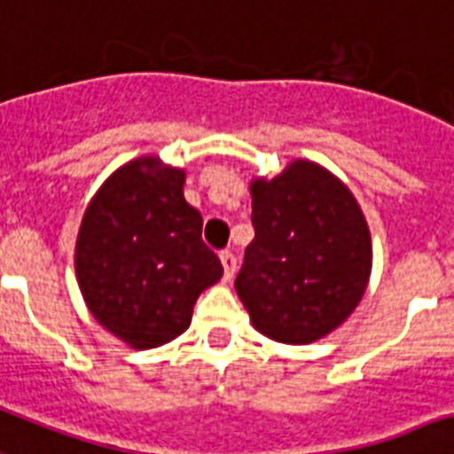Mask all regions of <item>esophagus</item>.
I'll return each mask as SVG.
<instances>
[{
    "label": "esophagus",
    "instance_id": "1",
    "mask_svg": "<svg viewBox=\"0 0 454 454\" xmlns=\"http://www.w3.org/2000/svg\"><path fill=\"white\" fill-rule=\"evenodd\" d=\"M220 262H223L224 278L234 277V270H237V255H234L231 250H223V253H220Z\"/></svg>",
    "mask_w": 454,
    "mask_h": 454
}]
</instances>
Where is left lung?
I'll list each match as a JSON object with an SVG mask.
<instances>
[{"label": "left lung", "mask_w": 454, "mask_h": 454, "mask_svg": "<svg viewBox=\"0 0 454 454\" xmlns=\"http://www.w3.org/2000/svg\"><path fill=\"white\" fill-rule=\"evenodd\" d=\"M253 230L237 293L262 335L309 344L356 309L372 264L371 231L356 199L333 173L297 159L255 180Z\"/></svg>", "instance_id": "left-lung-1"}]
</instances>
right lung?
Listing matches in <instances>:
<instances>
[{"mask_svg": "<svg viewBox=\"0 0 454 454\" xmlns=\"http://www.w3.org/2000/svg\"><path fill=\"white\" fill-rule=\"evenodd\" d=\"M184 170L143 157L98 190L79 227L77 278L98 324L152 349L187 330L199 293L223 277L184 201Z\"/></svg>", "mask_w": 454, "mask_h": 454, "instance_id": "obj_1", "label": "right lung"}]
</instances>
